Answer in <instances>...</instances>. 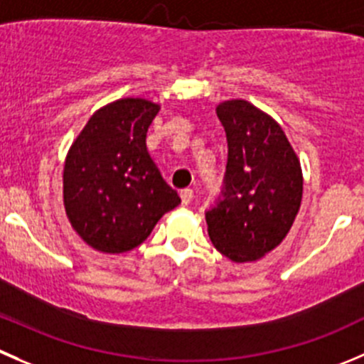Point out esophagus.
<instances>
[{
  "label": "esophagus",
  "instance_id": "esophagus-1",
  "mask_svg": "<svg viewBox=\"0 0 364 364\" xmlns=\"http://www.w3.org/2000/svg\"><path fill=\"white\" fill-rule=\"evenodd\" d=\"M179 196H181V203L185 204V206H188L193 199V190L185 188V190H181V193H179Z\"/></svg>",
  "mask_w": 364,
  "mask_h": 364
}]
</instances>
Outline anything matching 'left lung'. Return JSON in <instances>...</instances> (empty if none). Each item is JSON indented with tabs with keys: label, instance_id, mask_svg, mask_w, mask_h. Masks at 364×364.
<instances>
[{
	"label": "left lung",
	"instance_id": "1",
	"mask_svg": "<svg viewBox=\"0 0 364 364\" xmlns=\"http://www.w3.org/2000/svg\"><path fill=\"white\" fill-rule=\"evenodd\" d=\"M228 136V165L217 204L206 211L215 249L247 263L276 249L302 200V168L283 128L249 101L217 107Z\"/></svg>",
	"mask_w": 364,
	"mask_h": 364
}]
</instances>
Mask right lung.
Segmentation results:
<instances>
[{
  "mask_svg": "<svg viewBox=\"0 0 364 364\" xmlns=\"http://www.w3.org/2000/svg\"><path fill=\"white\" fill-rule=\"evenodd\" d=\"M160 105L124 97L88 119L63 165V206L74 231L100 252L139 247L181 199L146 146Z\"/></svg>",
  "mask_w": 364,
  "mask_h": 364,
  "instance_id": "1",
  "label": "right lung"
}]
</instances>
